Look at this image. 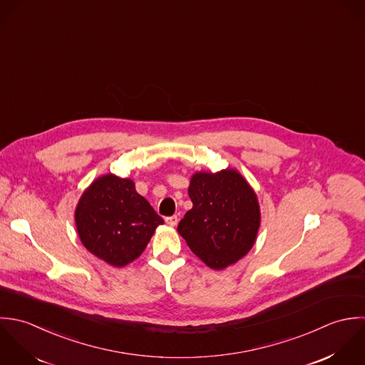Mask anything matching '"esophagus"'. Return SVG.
<instances>
[{
    "instance_id": "34e87169",
    "label": "esophagus",
    "mask_w": 365,
    "mask_h": 365,
    "mask_svg": "<svg viewBox=\"0 0 365 365\" xmlns=\"http://www.w3.org/2000/svg\"><path fill=\"white\" fill-rule=\"evenodd\" d=\"M165 221H166V224H168V225L175 227V225L178 224L179 219H178V216H169V217H166V219H165Z\"/></svg>"
}]
</instances>
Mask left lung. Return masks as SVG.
<instances>
[{
	"mask_svg": "<svg viewBox=\"0 0 365 365\" xmlns=\"http://www.w3.org/2000/svg\"><path fill=\"white\" fill-rule=\"evenodd\" d=\"M193 207L178 225L189 248L210 268L222 269L254 245L259 228L257 196L232 169L196 173L189 186Z\"/></svg>",
	"mask_w": 365,
	"mask_h": 365,
	"instance_id": "left-lung-1",
	"label": "left lung"
}]
</instances>
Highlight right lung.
<instances>
[{
	"instance_id": "add662e5",
	"label": "right lung",
	"mask_w": 365,
	"mask_h": 365,
	"mask_svg": "<svg viewBox=\"0 0 365 365\" xmlns=\"http://www.w3.org/2000/svg\"><path fill=\"white\" fill-rule=\"evenodd\" d=\"M83 245L110 265L124 267L138 258L163 219L137 193L130 179L98 178L83 193L76 209Z\"/></svg>"
}]
</instances>
